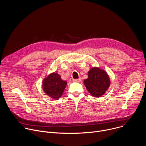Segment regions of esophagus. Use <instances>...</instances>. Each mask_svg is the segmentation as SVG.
Here are the masks:
<instances>
[{
    "label": "esophagus",
    "mask_w": 146,
    "mask_h": 146,
    "mask_svg": "<svg viewBox=\"0 0 146 146\" xmlns=\"http://www.w3.org/2000/svg\"><path fill=\"white\" fill-rule=\"evenodd\" d=\"M73 81H74V82H81V78H78V79H74V80H73Z\"/></svg>",
    "instance_id": "esophagus-1"
}]
</instances>
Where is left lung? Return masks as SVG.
<instances>
[{
  "label": "left lung",
  "mask_w": 146,
  "mask_h": 146,
  "mask_svg": "<svg viewBox=\"0 0 146 146\" xmlns=\"http://www.w3.org/2000/svg\"><path fill=\"white\" fill-rule=\"evenodd\" d=\"M88 91L96 98L103 95L110 85L107 73L98 68H93L88 72V78L84 81Z\"/></svg>",
  "instance_id": "obj_1"
}]
</instances>
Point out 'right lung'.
<instances>
[{
  "instance_id": "obj_1",
  "label": "right lung",
  "mask_w": 146,
  "mask_h": 146,
  "mask_svg": "<svg viewBox=\"0 0 146 146\" xmlns=\"http://www.w3.org/2000/svg\"><path fill=\"white\" fill-rule=\"evenodd\" d=\"M66 84L58 73H52L44 79L43 89L46 94L57 100L61 96Z\"/></svg>"
}]
</instances>
